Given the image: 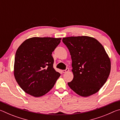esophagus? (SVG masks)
Returning <instances> with one entry per match:
<instances>
[{"instance_id":"1","label":"esophagus","mask_w":120,"mask_h":120,"mask_svg":"<svg viewBox=\"0 0 120 120\" xmlns=\"http://www.w3.org/2000/svg\"><path fill=\"white\" fill-rule=\"evenodd\" d=\"M69 71V68H67L66 70H62V72L63 73H66Z\"/></svg>"}]
</instances>
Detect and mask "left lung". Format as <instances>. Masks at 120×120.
<instances>
[{
  "label": "left lung",
  "mask_w": 120,
  "mask_h": 120,
  "mask_svg": "<svg viewBox=\"0 0 120 120\" xmlns=\"http://www.w3.org/2000/svg\"><path fill=\"white\" fill-rule=\"evenodd\" d=\"M69 51L74 78L68 83L72 90L82 97L98 92L109 76L111 60L103 46L88 36L62 38Z\"/></svg>",
  "instance_id": "1"
}]
</instances>
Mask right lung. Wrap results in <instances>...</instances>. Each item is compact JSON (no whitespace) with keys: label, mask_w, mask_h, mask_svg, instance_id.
Masks as SVG:
<instances>
[{"label":"right lung","mask_w":120,"mask_h":120,"mask_svg":"<svg viewBox=\"0 0 120 120\" xmlns=\"http://www.w3.org/2000/svg\"><path fill=\"white\" fill-rule=\"evenodd\" d=\"M61 38L33 37L26 40L16 51L14 75L26 93L43 96L55 85L60 74L53 68L52 52Z\"/></svg>","instance_id":"add662e5"}]
</instances>
